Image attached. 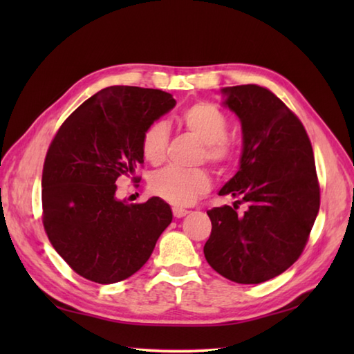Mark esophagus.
I'll use <instances>...</instances> for the list:
<instances>
[{
	"mask_svg": "<svg viewBox=\"0 0 354 354\" xmlns=\"http://www.w3.org/2000/svg\"><path fill=\"white\" fill-rule=\"evenodd\" d=\"M190 212L189 209H184V208H179V207H173V216L175 217H184L189 214Z\"/></svg>",
	"mask_w": 354,
	"mask_h": 354,
	"instance_id": "1",
	"label": "esophagus"
}]
</instances>
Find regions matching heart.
<instances>
[{
	"mask_svg": "<svg viewBox=\"0 0 354 354\" xmlns=\"http://www.w3.org/2000/svg\"><path fill=\"white\" fill-rule=\"evenodd\" d=\"M179 122L187 132L204 145L202 160L217 169L227 167L234 160L236 142L227 135L230 126L228 117L213 103L198 102L192 104L183 112ZM169 137L167 123L155 122L147 127L141 137V152L146 161L160 164L164 160ZM209 185L212 183L207 171L201 169L178 170L167 167L155 171L149 179L150 192L176 207L192 205L209 190Z\"/></svg>",
	"mask_w": 354,
	"mask_h": 354,
	"instance_id": "heart-1",
	"label": "heart"
}]
</instances>
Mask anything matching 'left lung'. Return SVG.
<instances>
[{
	"mask_svg": "<svg viewBox=\"0 0 354 354\" xmlns=\"http://www.w3.org/2000/svg\"><path fill=\"white\" fill-rule=\"evenodd\" d=\"M223 106L242 124L239 170L219 190L237 201L208 209L212 234L204 254L216 272L240 284L280 275L301 255L319 212L310 140L298 117L259 85L221 89ZM248 205L243 215L236 204Z\"/></svg>",
	"mask_w": 354,
	"mask_h": 354,
	"instance_id": "left-lung-1",
	"label": "left lung"
}]
</instances>
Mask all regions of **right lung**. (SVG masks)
Here are the masks:
<instances>
[{"mask_svg":"<svg viewBox=\"0 0 354 354\" xmlns=\"http://www.w3.org/2000/svg\"><path fill=\"white\" fill-rule=\"evenodd\" d=\"M176 100L161 89L109 86L59 127L42 170L44 228L53 248L86 280H126L149 260L171 222L161 198L117 199V179L145 162L141 137ZM137 181L138 178H132Z\"/></svg>","mask_w":354,"mask_h":354,"instance_id":"right-lung-1","label":"right lung"}]
</instances>
